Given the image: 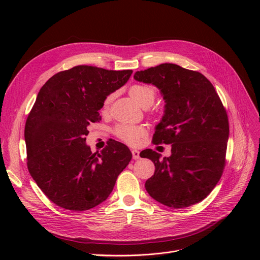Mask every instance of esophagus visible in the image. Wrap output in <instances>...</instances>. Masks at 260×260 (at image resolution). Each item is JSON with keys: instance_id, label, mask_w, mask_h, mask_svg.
Listing matches in <instances>:
<instances>
[{"instance_id": "esophagus-1", "label": "esophagus", "mask_w": 260, "mask_h": 260, "mask_svg": "<svg viewBox=\"0 0 260 260\" xmlns=\"http://www.w3.org/2000/svg\"><path fill=\"white\" fill-rule=\"evenodd\" d=\"M132 157L133 159H139L140 158V152L138 151V149H132Z\"/></svg>"}]
</instances>
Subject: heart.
<instances>
[{
  "mask_svg": "<svg viewBox=\"0 0 260 260\" xmlns=\"http://www.w3.org/2000/svg\"><path fill=\"white\" fill-rule=\"evenodd\" d=\"M130 96L143 108L151 106L156 98V92L151 85L146 84H133L129 89ZM113 101V94L108 95L103 103V111H107L109 104ZM117 138L129 145L136 146L146 135V129L141 124H119L115 129Z\"/></svg>",
  "mask_w": 260,
  "mask_h": 260,
  "instance_id": "b5f03b06",
  "label": "heart"
}]
</instances>
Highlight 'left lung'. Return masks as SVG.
<instances>
[{"mask_svg": "<svg viewBox=\"0 0 260 260\" xmlns=\"http://www.w3.org/2000/svg\"><path fill=\"white\" fill-rule=\"evenodd\" d=\"M152 83L165 100V114L153 136L154 144H171V155L144 149L155 165L145 182L152 198L172 208L200 203L214 190L225 166L229 120L214 85L199 72L160 64L135 74Z\"/></svg>", "mask_w": 260, "mask_h": 260, "instance_id": "obj_1", "label": "left lung"}]
</instances>
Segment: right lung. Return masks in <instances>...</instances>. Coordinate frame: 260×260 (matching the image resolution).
<instances>
[{
  "instance_id": "right-lung-1",
  "label": "right lung",
  "mask_w": 260,
  "mask_h": 260,
  "mask_svg": "<svg viewBox=\"0 0 260 260\" xmlns=\"http://www.w3.org/2000/svg\"><path fill=\"white\" fill-rule=\"evenodd\" d=\"M132 70L80 65L51 77L38 93L26 125L27 166L41 191L57 206L84 211L112 193L132 154L113 140L99 153L85 144L88 127L100 122L107 95Z\"/></svg>"
}]
</instances>
